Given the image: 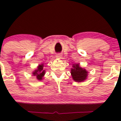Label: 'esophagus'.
I'll return each mask as SVG.
<instances>
[{"label": "esophagus", "mask_w": 121, "mask_h": 121, "mask_svg": "<svg viewBox=\"0 0 121 121\" xmlns=\"http://www.w3.org/2000/svg\"><path fill=\"white\" fill-rule=\"evenodd\" d=\"M56 57H57V58H61V55L60 54H58L56 55Z\"/></svg>", "instance_id": "esophagus-1"}]
</instances>
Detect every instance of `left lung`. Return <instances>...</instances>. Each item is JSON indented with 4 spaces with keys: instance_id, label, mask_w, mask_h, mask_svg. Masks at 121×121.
<instances>
[{
    "instance_id": "1",
    "label": "left lung",
    "mask_w": 121,
    "mask_h": 121,
    "mask_svg": "<svg viewBox=\"0 0 121 121\" xmlns=\"http://www.w3.org/2000/svg\"><path fill=\"white\" fill-rule=\"evenodd\" d=\"M88 72L85 68L81 67L80 64H73L71 68V75L75 82H83L86 80Z\"/></svg>"
}]
</instances>
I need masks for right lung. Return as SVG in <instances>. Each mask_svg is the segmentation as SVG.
<instances>
[{
  "label": "right lung",
  "instance_id": "add662e5",
  "mask_svg": "<svg viewBox=\"0 0 121 121\" xmlns=\"http://www.w3.org/2000/svg\"><path fill=\"white\" fill-rule=\"evenodd\" d=\"M46 74V71L44 69V64H39L37 68L32 72V74L33 76L36 77V79L38 81H41L43 79V77Z\"/></svg>",
  "mask_w": 121,
  "mask_h": 121
}]
</instances>
